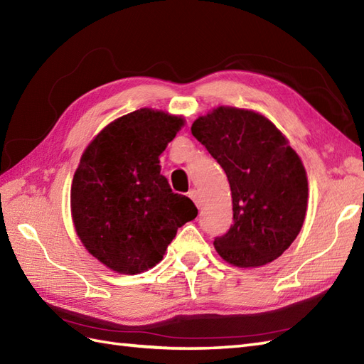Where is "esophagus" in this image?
<instances>
[{
    "mask_svg": "<svg viewBox=\"0 0 364 364\" xmlns=\"http://www.w3.org/2000/svg\"><path fill=\"white\" fill-rule=\"evenodd\" d=\"M189 197L193 200V203L197 204V208H201V197H200V192L197 189H192L189 191Z\"/></svg>",
    "mask_w": 364,
    "mask_h": 364,
    "instance_id": "esophagus-1",
    "label": "esophagus"
}]
</instances>
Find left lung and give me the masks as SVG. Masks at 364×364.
Listing matches in <instances>:
<instances>
[{
    "mask_svg": "<svg viewBox=\"0 0 364 364\" xmlns=\"http://www.w3.org/2000/svg\"><path fill=\"white\" fill-rule=\"evenodd\" d=\"M192 134L225 169L234 225L213 246L226 263L259 267L274 262L303 228L307 175L301 158L259 112L218 106L193 121Z\"/></svg>",
    "mask_w": 364,
    "mask_h": 364,
    "instance_id": "1",
    "label": "left lung"
}]
</instances>
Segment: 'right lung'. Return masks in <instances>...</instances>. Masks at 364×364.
<instances>
[{
  "label": "right lung",
  "instance_id": "right-lung-1",
  "mask_svg": "<svg viewBox=\"0 0 364 364\" xmlns=\"http://www.w3.org/2000/svg\"><path fill=\"white\" fill-rule=\"evenodd\" d=\"M184 124L183 115L143 107L101 129L82 152L70 188L72 221L82 246L110 271L152 269L178 228L197 217L160 166Z\"/></svg>",
  "mask_w": 364,
  "mask_h": 364
}]
</instances>
